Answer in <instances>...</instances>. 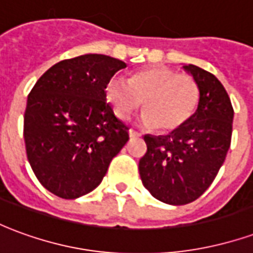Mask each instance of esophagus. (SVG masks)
Here are the masks:
<instances>
[{"label": "esophagus", "mask_w": 253, "mask_h": 253, "mask_svg": "<svg viewBox=\"0 0 253 253\" xmlns=\"http://www.w3.org/2000/svg\"><path fill=\"white\" fill-rule=\"evenodd\" d=\"M128 135H130V137H141V132H138L135 131V130L130 128V130H128Z\"/></svg>", "instance_id": "1"}]
</instances>
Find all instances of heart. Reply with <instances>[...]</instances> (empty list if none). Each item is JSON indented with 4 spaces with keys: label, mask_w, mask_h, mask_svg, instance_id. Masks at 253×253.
Returning a JSON list of instances; mask_svg holds the SVG:
<instances>
[{
    "label": "heart",
    "mask_w": 253,
    "mask_h": 253,
    "mask_svg": "<svg viewBox=\"0 0 253 253\" xmlns=\"http://www.w3.org/2000/svg\"><path fill=\"white\" fill-rule=\"evenodd\" d=\"M104 94L119 119L127 121L142 105L143 125L164 132L180 128L199 103L195 78L165 66L145 67L128 80L115 74L105 84Z\"/></svg>",
    "instance_id": "1"
}]
</instances>
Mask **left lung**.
<instances>
[{
  "mask_svg": "<svg viewBox=\"0 0 253 253\" xmlns=\"http://www.w3.org/2000/svg\"><path fill=\"white\" fill-rule=\"evenodd\" d=\"M199 86L194 115L168 135H145L148 150L139 160L143 186L168 205L191 203L210 187L222 167L232 141L233 107L211 73L186 65Z\"/></svg>",
  "mask_w": 253,
  "mask_h": 253,
  "instance_id": "left-lung-1",
  "label": "left lung"
}]
</instances>
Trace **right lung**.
<instances>
[{
  "instance_id": "obj_1",
  "label": "right lung",
  "mask_w": 253,
  "mask_h": 253,
  "mask_svg": "<svg viewBox=\"0 0 253 253\" xmlns=\"http://www.w3.org/2000/svg\"><path fill=\"white\" fill-rule=\"evenodd\" d=\"M126 63L86 54L55 63L28 94L24 141L31 168L54 195L76 199L99 186L128 141L107 103V81Z\"/></svg>"
}]
</instances>
